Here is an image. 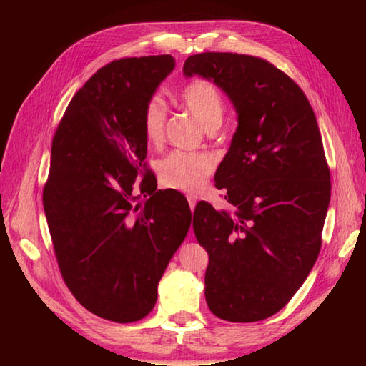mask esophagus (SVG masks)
Instances as JSON below:
<instances>
[{
	"mask_svg": "<svg viewBox=\"0 0 366 366\" xmlns=\"http://www.w3.org/2000/svg\"><path fill=\"white\" fill-rule=\"evenodd\" d=\"M187 202H189V205H190V209H192V212H194V208H195L197 202H198V197L195 194H187Z\"/></svg>",
	"mask_w": 366,
	"mask_h": 366,
	"instance_id": "1",
	"label": "esophagus"
}]
</instances>
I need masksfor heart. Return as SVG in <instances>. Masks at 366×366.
I'll use <instances>...</instances> for the list:
<instances>
[{
  "label": "heart",
  "instance_id": "b5f03b06",
  "mask_svg": "<svg viewBox=\"0 0 366 366\" xmlns=\"http://www.w3.org/2000/svg\"><path fill=\"white\" fill-rule=\"evenodd\" d=\"M181 102L205 129L219 126L224 114V98L218 86L205 79L192 80L181 90ZM166 103L163 98L153 95L145 103L142 114L144 135L152 147H159L164 140ZM214 169V158L207 152L174 150L158 163V176L164 187L184 192H195Z\"/></svg>",
  "mask_w": 366,
  "mask_h": 366
}]
</instances>
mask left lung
Returning <instances> with one entry per match:
<instances>
[{
  "mask_svg": "<svg viewBox=\"0 0 366 366\" xmlns=\"http://www.w3.org/2000/svg\"><path fill=\"white\" fill-rule=\"evenodd\" d=\"M185 77L219 86L237 131L216 171L231 212L200 202L194 232L208 252L207 303L216 317L252 323L280 312L307 280L321 249L331 174L308 98L266 59L200 53Z\"/></svg>",
  "mask_w": 366,
  "mask_h": 366,
  "instance_id": "8db88e82",
  "label": "left lung"
}]
</instances>
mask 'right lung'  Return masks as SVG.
<instances>
[{"instance_id":"obj_1","label":"right lung","mask_w":366,"mask_h":366,"mask_svg":"<svg viewBox=\"0 0 366 366\" xmlns=\"http://www.w3.org/2000/svg\"><path fill=\"white\" fill-rule=\"evenodd\" d=\"M174 64L159 54L103 66L53 137L43 208L59 271L80 305L116 323L152 312L192 222L184 195L157 190L153 172H143L142 114Z\"/></svg>"}]
</instances>
